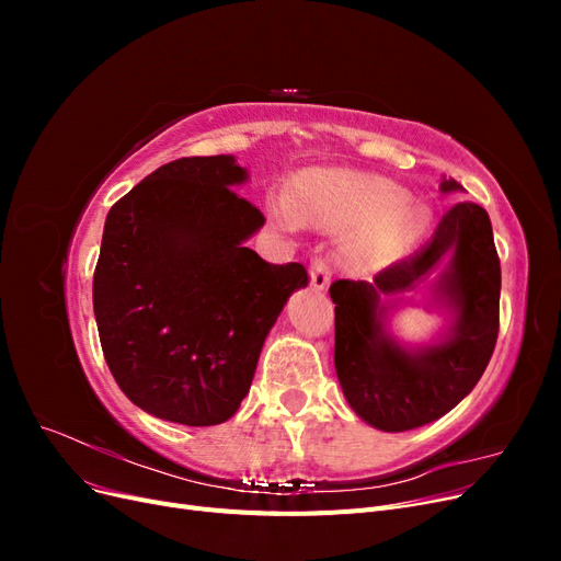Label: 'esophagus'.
<instances>
[{
	"label": "esophagus",
	"mask_w": 561,
	"mask_h": 561,
	"mask_svg": "<svg viewBox=\"0 0 561 561\" xmlns=\"http://www.w3.org/2000/svg\"><path fill=\"white\" fill-rule=\"evenodd\" d=\"M330 278H332V271H330L328 260L316 257L311 262V287L313 290H325V287L330 285Z\"/></svg>",
	"instance_id": "obj_1"
}]
</instances>
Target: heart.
<instances>
[{
	"label": "heart",
	"instance_id": "obj_1",
	"mask_svg": "<svg viewBox=\"0 0 561 561\" xmlns=\"http://www.w3.org/2000/svg\"><path fill=\"white\" fill-rule=\"evenodd\" d=\"M268 215L287 231L301 222L334 231L363 227L355 250L367 257L393 252L412 243L428 225V208L407 201L393 182L355 173H307L295 180L290 201L274 196Z\"/></svg>",
	"mask_w": 561,
	"mask_h": 561
}]
</instances>
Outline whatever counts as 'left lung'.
<instances>
[{
  "label": "left lung",
  "mask_w": 561,
  "mask_h": 561,
  "mask_svg": "<svg viewBox=\"0 0 561 561\" xmlns=\"http://www.w3.org/2000/svg\"><path fill=\"white\" fill-rule=\"evenodd\" d=\"M443 192H461L456 180ZM445 259L436 284L453 322L431 347H400L385 332L383 296L413 287ZM334 367L353 412L369 426L402 433L445 416L480 381L499 336L501 262L489 215L478 203L451 206L428 243L390 264L375 283L334 280Z\"/></svg>",
  "instance_id": "8db88e82"
}]
</instances>
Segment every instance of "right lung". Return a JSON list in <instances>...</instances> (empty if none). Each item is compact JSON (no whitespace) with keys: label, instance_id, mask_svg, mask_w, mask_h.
I'll use <instances>...</instances> for the list:
<instances>
[{"label":"right lung","instance_id":"right-lung-1","mask_svg":"<svg viewBox=\"0 0 561 561\" xmlns=\"http://www.w3.org/2000/svg\"><path fill=\"white\" fill-rule=\"evenodd\" d=\"M245 180L233 157H186L107 213L93 274L98 334L118 388L151 416L231 419L287 297L309 285L301 264H268L245 245L264 225L233 192Z\"/></svg>","mask_w":561,"mask_h":561}]
</instances>
